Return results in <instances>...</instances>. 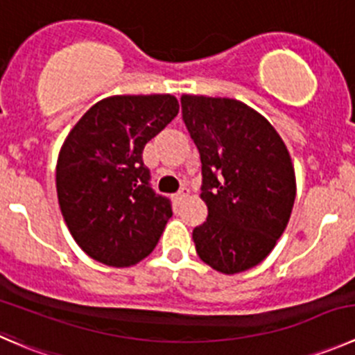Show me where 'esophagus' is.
Returning a JSON list of instances; mask_svg holds the SVG:
<instances>
[{"label":"esophagus","instance_id":"1","mask_svg":"<svg viewBox=\"0 0 355 355\" xmlns=\"http://www.w3.org/2000/svg\"><path fill=\"white\" fill-rule=\"evenodd\" d=\"M189 196V189L187 187H180V191L177 192V194H175V201L177 202H180L182 199H185Z\"/></svg>","mask_w":355,"mask_h":355}]
</instances>
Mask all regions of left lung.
Returning a JSON list of instances; mask_svg holds the SVG:
<instances>
[{
    "label": "left lung",
    "mask_w": 355,
    "mask_h": 355,
    "mask_svg": "<svg viewBox=\"0 0 355 355\" xmlns=\"http://www.w3.org/2000/svg\"><path fill=\"white\" fill-rule=\"evenodd\" d=\"M182 119L201 157L208 218L192 230L202 261L222 274L260 263L293 209L295 170L263 116L234 98L182 95Z\"/></svg>",
    "instance_id": "8db88e82"
}]
</instances>
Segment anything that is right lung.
Here are the masks:
<instances>
[{"label": "right lung", "mask_w": 355, "mask_h": 355, "mask_svg": "<svg viewBox=\"0 0 355 355\" xmlns=\"http://www.w3.org/2000/svg\"><path fill=\"white\" fill-rule=\"evenodd\" d=\"M178 114L173 95H116L85 112L57 161V196L72 237L111 267L139 263L156 248L171 201L156 194L146 144Z\"/></svg>", "instance_id": "right-lung-1"}]
</instances>
